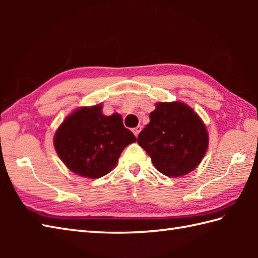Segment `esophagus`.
I'll list each match as a JSON object with an SVG mask.
<instances>
[{"mask_svg":"<svg viewBox=\"0 0 258 258\" xmlns=\"http://www.w3.org/2000/svg\"><path fill=\"white\" fill-rule=\"evenodd\" d=\"M141 131H142V126H141V125L136 126L135 128H133V133H134V135L136 136V138H138V136H139V134H140Z\"/></svg>","mask_w":258,"mask_h":258,"instance_id":"34e87169","label":"esophagus"}]
</instances>
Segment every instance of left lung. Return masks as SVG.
I'll return each mask as SVG.
<instances>
[{
	"label": "left lung",
	"instance_id": "obj_1",
	"mask_svg": "<svg viewBox=\"0 0 258 258\" xmlns=\"http://www.w3.org/2000/svg\"><path fill=\"white\" fill-rule=\"evenodd\" d=\"M138 143L151 156L158 172L179 177L193 171L208 147V133L194 109L182 102H161Z\"/></svg>",
	"mask_w": 258,
	"mask_h": 258
}]
</instances>
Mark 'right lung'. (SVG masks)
Returning a JSON list of instances; mask_svg holds the SVG:
<instances>
[{
    "label": "right lung",
    "instance_id": "add662e5",
    "mask_svg": "<svg viewBox=\"0 0 258 258\" xmlns=\"http://www.w3.org/2000/svg\"><path fill=\"white\" fill-rule=\"evenodd\" d=\"M102 104L80 107L63 120L54 135L58 157L75 174L98 178L116 166L120 153L136 142L119 114L105 116Z\"/></svg>",
    "mask_w": 258,
    "mask_h": 258
}]
</instances>
